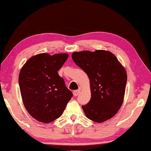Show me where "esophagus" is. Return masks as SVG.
<instances>
[{
	"instance_id": "obj_1",
	"label": "esophagus",
	"mask_w": 151,
	"mask_h": 151,
	"mask_svg": "<svg viewBox=\"0 0 151 151\" xmlns=\"http://www.w3.org/2000/svg\"><path fill=\"white\" fill-rule=\"evenodd\" d=\"M80 92H81V89H77V90H74V92H73V94H74V97H77V96L78 95L79 93H80Z\"/></svg>"
}]
</instances>
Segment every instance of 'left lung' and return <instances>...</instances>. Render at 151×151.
<instances>
[{
  "instance_id": "8db88e82",
  "label": "left lung",
  "mask_w": 151,
  "mask_h": 151,
  "mask_svg": "<svg viewBox=\"0 0 151 151\" xmlns=\"http://www.w3.org/2000/svg\"><path fill=\"white\" fill-rule=\"evenodd\" d=\"M72 58L89 79L91 99L82 107L85 115L99 123L112 118L123 102L127 82L125 68L109 51H75Z\"/></svg>"
}]
</instances>
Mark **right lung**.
<instances>
[{
  "instance_id": "obj_1",
  "label": "right lung",
  "mask_w": 151,
  "mask_h": 151,
  "mask_svg": "<svg viewBox=\"0 0 151 151\" xmlns=\"http://www.w3.org/2000/svg\"><path fill=\"white\" fill-rule=\"evenodd\" d=\"M68 57V54H39L28 59L20 71L23 103L38 121L49 123L59 118L72 97L57 72Z\"/></svg>"
}]
</instances>
